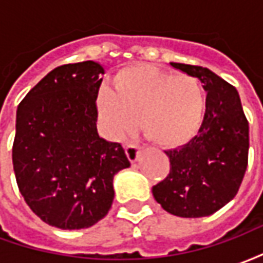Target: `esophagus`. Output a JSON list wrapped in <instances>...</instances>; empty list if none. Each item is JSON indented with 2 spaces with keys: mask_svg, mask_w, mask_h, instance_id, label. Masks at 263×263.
Returning <instances> with one entry per match:
<instances>
[{
  "mask_svg": "<svg viewBox=\"0 0 263 263\" xmlns=\"http://www.w3.org/2000/svg\"><path fill=\"white\" fill-rule=\"evenodd\" d=\"M125 152L126 156H128V159L131 160V162H135V160L138 159V156H139V145L134 142L126 143Z\"/></svg>",
  "mask_w": 263,
  "mask_h": 263,
  "instance_id": "esophagus-1",
  "label": "esophagus"
}]
</instances>
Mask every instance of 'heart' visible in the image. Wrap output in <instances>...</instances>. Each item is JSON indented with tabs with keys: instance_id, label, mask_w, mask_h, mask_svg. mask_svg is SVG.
<instances>
[{
	"instance_id": "b5f03b06",
	"label": "heart",
	"mask_w": 263,
	"mask_h": 263,
	"mask_svg": "<svg viewBox=\"0 0 263 263\" xmlns=\"http://www.w3.org/2000/svg\"><path fill=\"white\" fill-rule=\"evenodd\" d=\"M98 112L115 138L141 131L162 148H176L197 134L205 112L201 83L190 74H172L151 65H135L118 71L114 90L104 87Z\"/></svg>"
}]
</instances>
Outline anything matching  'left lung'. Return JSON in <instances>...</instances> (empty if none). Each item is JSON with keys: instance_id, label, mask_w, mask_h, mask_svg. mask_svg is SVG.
Segmentation results:
<instances>
[{"instance_id": "left-lung-1", "label": "left lung", "mask_w": 263, "mask_h": 263, "mask_svg": "<svg viewBox=\"0 0 263 263\" xmlns=\"http://www.w3.org/2000/svg\"><path fill=\"white\" fill-rule=\"evenodd\" d=\"M171 65L201 80L207 91L205 114L190 142L165 151L171 171L152 193L171 214L207 217L239 190L248 166L249 124L235 87L201 66Z\"/></svg>"}]
</instances>
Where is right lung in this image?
Listing matches in <instances>:
<instances>
[{
  "label": "right lung",
  "instance_id": "1",
  "mask_svg": "<svg viewBox=\"0 0 263 263\" xmlns=\"http://www.w3.org/2000/svg\"><path fill=\"white\" fill-rule=\"evenodd\" d=\"M103 73L92 60L59 66L16 109V184L29 209L60 230L88 228L108 214L114 176L131 165L121 143L97 132Z\"/></svg>",
  "mask_w": 263,
  "mask_h": 263
}]
</instances>
